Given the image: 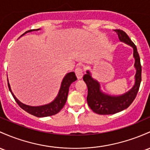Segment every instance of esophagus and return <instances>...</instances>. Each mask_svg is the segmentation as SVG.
<instances>
[{"label": "esophagus", "instance_id": "esophagus-1", "mask_svg": "<svg viewBox=\"0 0 150 150\" xmlns=\"http://www.w3.org/2000/svg\"><path fill=\"white\" fill-rule=\"evenodd\" d=\"M75 74H76V76H77V78H78V80H80V79H81L82 78H83V70L81 67H76L75 70Z\"/></svg>", "mask_w": 150, "mask_h": 150}]
</instances>
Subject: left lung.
<instances>
[{
  "label": "left lung",
  "instance_id": "left-lung-1",
  "mask_svg": "<svg viewBox=\"0 0 150 150\" xmlns=\"http://www.w3.org/2000/svg\"><path fill=\"white\" fill-rule=\"evenodd\" d=\"M114 31L117 34L121 42H125L133 48L134 67L136 70L134 84L130 90L124 94L120 95H109L101 90L99 82L93 78L90 70H87L86 74L83 76V80L86 83L88 90L87 101L91 110L99 115H112L127 109L136 98L141 83L142 67L136 45L123 30H114Z\"/></svg>",
  "mask_w": 150,
  "mask_h": 150
}]
</instances>
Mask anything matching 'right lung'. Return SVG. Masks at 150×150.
<instances>
[{"label": "right lung", "mask_w": 150, "mask_h": 150, "mask_svg": "<svg viewBox=\"0 0 150 150\" xmlns=\"http://www.w3.org/2000/svg\"><path fill=\"white\" fill-rule=\"evenodd\" d=\"M40 29L30 30H28L27 31V32L23 34L21 36L24 35L25 34L27 33L28 32L38 31ZM76 80L77 77L76 75H75V72H70L67 73L66 75H65V76L63 78V79H62L61 85H60V90H59V92L58 93H57L56 98L52 100L51 103H48V104L40 105V106H30V105H28L21 103L18 99H17V98L15 96L13 93L12 90H11V85H10L9 82H8V85L10 92L12 94L13 97L16 102L23 110H24L25 111L28 112L29 114L34 115V116L38 117H48L51 116V115H54L57 114V113H58L60 111V110L63 108L65 103H66L67 95H68L69 88H70V85H71L73 82H75Z\"/></svg>", "instance_id": "1"}]
</instances>
